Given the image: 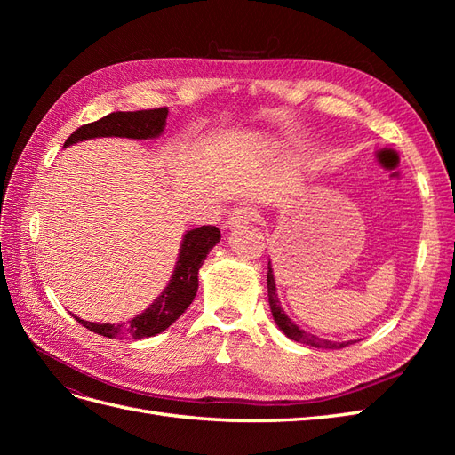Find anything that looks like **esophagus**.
Instances as JSON below:
<instances>
[{
  "mask_svg": "<svg viewBox=\"0 0 455 455\" xmlns=\"http://www.w3.org/2000/svg\"><path fill=\"white\" fill-rule=\"evenodd\" d=\"M258 212L252 209V206H237V209L229 211V226H241V224H251L254 222Z\"/></svg>",
  "mask_w": 455,
  "mask_h": 455,
  "instance_id": "1",
  "label": "esophagus"
}]
</instances>
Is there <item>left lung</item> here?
<instances>
[{
    "label": "left lung",
    "mask_w": 455,
    "mask_h": 455,
    "mask_svg": "<svg viewBox=\"0 0 455 455\" xmlns=\"http://www.w3.org/2000/svg\"><path fill=\"white\" fill-rule=\"evenodd\" d=\"M267 269H269L267 271V296H269L271 315L275 319V324L279 326V330H283V334L286 338H291L299 343H306V346H311V347H319V349H341V347L349 346V343H353V341H330V339L319 338L315 334H309V332H306V330H301L298 324H294L291 321V316H288L284 313V309L281 307V301L277 296V286H275V275L271 269V261L267 264Z\"/></svg>",
    "instance_id": "1"
}]
</instances>
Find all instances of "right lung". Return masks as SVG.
I'll return each mask as SVG.
<instances>
[{
  "label": "right lung",
  "mask_w": 455,
  "mask_h": 455,
  "mask_svg": "<svg viewBox=\"0 0 455 455\" xmlns=\"http://www.w3.org/2000/svg\"><path fill=\"white\" fill-rule=\"evenodd\" d=\"M167 108L140 109V112H114L99 121L89 123V125L79 127L74 134L68 136L64 148L91 139H102V136L104 139H108V136H119V139L132 140L159 139L164 131V125H167ZM220 237L222 235H220V229L216 226H201L186 231L169 284L154 299V304L144 309L140 315L132 316L131 321L109 324L84 321L74 313L72 316L79 324L89 328L91 332L112 339H144L161 334L194 301L199 288V269L206 259V254L212 251L216 243H220Z\"/></svg>",
  "instance_id": "right-lung-1"
}]
</instances>
